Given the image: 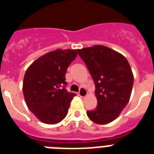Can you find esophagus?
<instances>
[{
	"label": "esophagus",
	"mask_w": 154,
	"mask_h": 154,
	"mask_svg": "<svg viewBox=\"0 0 154 154\" xmlns=\"http://www.w3.org/2000/svg\"><path fill=\"white\" fill-rule=\"evenodd\" d=\"M87 94H88V92H87L86 89H85L84 87H81V89H80L79 92H78V95L81 97H85Z\"/></svg>",
	"instance_id": "obj_1"
}]
</instances>
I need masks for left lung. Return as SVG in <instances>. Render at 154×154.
<instances>
[{
  "label": "left lung",
  "instance_id": "8db88e82",
  "mask_svg": "<svg viewBox=\"0 0 154 154\" xmlns=\"http://www.w3.org/2000/svg\"><path fill=\"white\" fill-rule=\"evenodd\" d=\"M95 84L97 105L87 111L91 121L105 125L117 118L129 102L134 75L121 53L103 45L77 49Z\"/></svg>",
  "mask_w": 154,
  "mask_h": 154
}]
</instances>
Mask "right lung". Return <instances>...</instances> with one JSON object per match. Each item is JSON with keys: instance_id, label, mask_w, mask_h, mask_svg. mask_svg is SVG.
Wrapping results in <instances>:
<instances>
[{"instance_id": "obj_1", "label": "right lung", "mask_w": 154, "mask_h": 154, "mask_svg": "<svg viewBox=\"0 0 154 154\" xmlns=\"http://www.w3.org/2000/svg\"><path fill=\"white\" fill-rule=\"evenodd\" d=\"M77 55L76 49H57L42 56L26 70L23 94L29 109L49 125L61 122L76 95L67 91L65 73Z\"/></svg>"}]
</instances>
